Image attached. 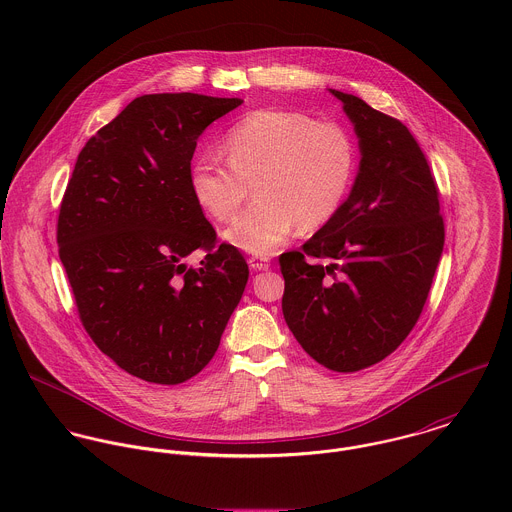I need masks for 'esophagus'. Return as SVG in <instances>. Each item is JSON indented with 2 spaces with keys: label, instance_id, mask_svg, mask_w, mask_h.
I'll use <instances>...</instances> for the list:
<instances>
[{
  "label": "esophagus",
  "instance_id": "esophagus-1",
  "mask_svg": "<svg viewBox=\"0 0 512 512\" xmlns=\"http://www.w3.org/2000/svg\"><path fill=\"white\" fill-rule=\"evenodd\" d=\"M248 266L256 272H266L270 268V258L266 256H250L248 258Z\"/></svg>",
  "mask_w": 512,
  "mask_h": 512
}]
</instances>
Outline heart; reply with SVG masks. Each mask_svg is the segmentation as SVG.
Wrapping results in <instances>:
<instances>
[{"label": "heart", "instance_id": "1", "mask_svg": "<svg viewBox=\"0 0 512 512\" xmlns=\"http://www.w3.org/2000/svg\"><path fill=\"white\" fill-rule=\"evenodd\" d=\"M226 161L203 153L191 167L197 203L213 217L232 219L252 193L258 199L224 236L248 254H272L299 224L319 228L343 205L357 169V144L337 120H315L290 108H260L224 136Z\"/></svg>", "mask_w": 512, "mask_h": 512}]
</instances>
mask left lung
<instances>
[{"mask_svg":"<svg viewBox=\"0 0 512 512\" xmlns=\"http://www.w3.org/2000/svg\"><path fill=\"white\" fill-rule=\"evenodd\" d=\"M351 118L361 165L349 199L301 250L284 252V319L319 365L357 372L394 353L432 288L445 228L424 151L396 118L331 90Z\"/></svg>","mask_w":512,"mask_h":512,"instance_id":"obj_1","label":"left lung"}]
</instances>
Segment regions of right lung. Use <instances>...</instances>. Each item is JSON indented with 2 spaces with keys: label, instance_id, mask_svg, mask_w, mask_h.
Instances as JSON below:
<instances>
[{
  "label": "right lung",
  "instance_id": "obj_1",
  "mask_svg": "<svg viewBox=\"0 0 512 512\" xmlns=\"http://www.w3.org/2000/svg\"><path fill=\"white\" fill-rule=\"evenodd\" d=\"M240 98L193 92L132 100L78 153L57 222L78 317L126 372L181 384L219 349L248 264L217 240L191 189V159L209 124ZM201 249L189 269L182 258Z\"/></svg>",
  "mask_w": 512,
  "mask_h": 512
}]
</instances>
